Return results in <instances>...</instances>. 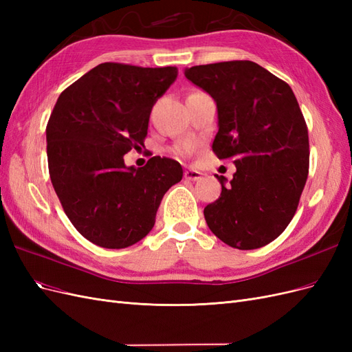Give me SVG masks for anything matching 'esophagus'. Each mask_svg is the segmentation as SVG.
<instances>
[{"label": "esophagus", "mask_w": 352, "mask_h": 352, "mask_svg": "<svg viewBox=\"0 0 352 352\" xmlns=\"http://www.w3.org/2000/svg\"><path fill=\"white\" fill-rule=\"evenodd\" d=\"M201 177H202V173L198 172V170H194V168L185 170V179L186 180H192V182H197V180H199Z\"/></svg>", "instance_id": "34e87169"}]
</instances>
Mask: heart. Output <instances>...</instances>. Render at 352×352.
Wrapping results in <instances>:
<instances>
[{
	"label": "heart",
	"mask_w": 352,
	"mask_h": 352,
	"mask_svg": "<svg viewBox=\"0 0 352 352\" xmlns=\"http://www.w3.org/2000/svg\"><path fill=\"white\" fill-rule=\"evenodd\" d=\"M190 146H192V145H190L189 142H185V144H182V145H179V146L176 148V151H177V153H186V151L190 150Z\"/></svg>",
	"instance_id": "1"
}]
</instances>
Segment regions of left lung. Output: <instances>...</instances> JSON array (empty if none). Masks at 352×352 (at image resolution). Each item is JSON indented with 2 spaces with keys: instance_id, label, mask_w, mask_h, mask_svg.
<instances>
[{
  "instance_id": "left-lung-1",
  "label": "left lung",
  "mask_w": 352,
  "mask_h": 352,
  "mask_svg": "<svg viewBox=\"0 0 352 352\" xmlns=\"http://www.w3.org/2000/svg\"><path fill=\"white\" fill-rule=\"evenodd\" d=\"M185 76L217 104L212 151L236 166L204 208L210 230L232 248L255 250L289 225L308 176V131L289 85L248 60L194 66Z\"/></svg>"
}]
</instances>
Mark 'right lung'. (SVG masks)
<instances>
[{
  "label": "right lung",
  "instance_id": "right-lung-1",
  "mask_svg": "<svg viewBox=\"0 0 352 352\" xmlns=\"http://www.w3.org/2000/svg\"><path fill=\"white\" fill-rule=\"evenodd\" d=\"M177 78L176 67L102 63L61 92L47 124L52 186L83 238L120 250L145 238L182 166L153 157L127 167L124 154L140 150L157 100Z\"/></svg>",
  "mask_w": 352,
  "mask_h": 352
}]
</instances>
